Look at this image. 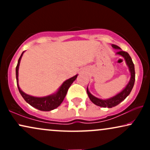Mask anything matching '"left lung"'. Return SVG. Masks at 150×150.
I'll return each instance as SVG.
<instances>
[{"mask_svg":"<svg viewBox=\"0 0 150 150\" xmlns=\"http://www.w3.org/2000/svg\"><path fill=\"white\" fill-rule=\"evenodd\" d=\"M113 48L114 49H118L116 53L118 55L123 56L125 58V61H126L127 65H128L129 70H130V74H131V77H130V80L128 85L125 87V88L121 92L118 94L117 95L114 96V97L111 98V99H106V100H102V99H98V98L94 97L90 94V92H89L88 88H87V92L88 94L89 99L92 101V103H94V104L97 105L99 106H101V107H108V108H112L113 106H116L118 104H119L121 101H123L124 99L126 98L130 94V92H131L132 87L134 86V83H135V66H134L133 62L132 61V58L130 56V55L128 54V53L125 52V51H122L120 49V47H118V46L112 44Z\"/></svg>","mask_w":150,"mask_h":150,"instance_id":"left-lung-1","label":"left lung"}]
</instances>
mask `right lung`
<instances>
[{"instance_id": "1", "label": "right lung", "mask_w": 150, "mask_h": 150, "mask_svg": "<svg viewBox=\"0 0 150 150\" xmlns=\"http://www.w3.org/2000/svg\"><path fill=\"white\" fill-rule=\"evenodd\" d=\"M23 53L24 52H22L20 58H19L18 65H17L16 66L17 85H18L19 92H20V94H21L22 97H23V99H25L29 104H30L31 106H33L34 108H37V109L40 110V111H51V110H53L54 109V108H57L58 106H60L61 103L63 102L68 89H69L70 85H72L73 81H75V79L77 78V75H75V76H74L73 77H71V78L67 80L66 81H65L63 83V85H61V87H60V89H58V92H56V94H53V95H50L45 97H32V96L28 95V94H26L25 93H24L21 89H20L18 85V68L19 65H20V60H21Z\"/></svg>"}]
</instances>
